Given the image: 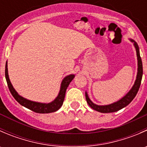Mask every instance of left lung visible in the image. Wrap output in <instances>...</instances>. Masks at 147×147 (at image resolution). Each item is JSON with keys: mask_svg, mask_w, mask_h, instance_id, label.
Listing matches in <instances>:
<instances>
[{"mask_svg": "<svg viewBox=\"0 0 147 147\" xmlns=\"http://www.w3.org/2000/svg\"><path fill=\"white\" fill-rule=\"evenodd\" d=\"M130 40L132 42H134V45L136 48V51H137V56L138 60V72L137 75V79H136L134 84L133 85L132 88L129 90V92L124 97H122L121 100L108 105H95V104H94L91 100H90V99L89 98L87 92H85V97L87 104H88L89 106H90V107L92 108L94 110L97 111V112H101V113H110V112H117V111L119 110V109H122V108L127 106L130 102L134 100L135 96L137 95L138 91H139V87H140L141 85V82H142V75H143V67H142V59H141L140 53H139V46H138L137 43L134 40Z\"/></svg>", "mask_w": 147, "mask_h": 147, "instance_id": "8db88e82", "label": "left lung"}]
</instances>
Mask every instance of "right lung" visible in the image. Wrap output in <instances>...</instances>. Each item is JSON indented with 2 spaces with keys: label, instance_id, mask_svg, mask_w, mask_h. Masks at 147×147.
Instances as JSON below:
<instances>
[{
  "label": "right lung",
  "instance_id": "add662e5",
  "mask_svg": "<svg viewBox=\"0 0 147 147\" xmlns=\"http://www.w3.org/2000/svg\"><path fill=\"white\" fill-rule=\"evenodd\" d=\"M5 79H6L7 84H8V88L10 93L15 100H16L19 104L22 105V106L28 108V109H30V110L33 111V112H36V113H41V114H45V113H50V112H54L58 110L61 106L63 105V102L65 100V92L67 87L69 86V83L71 81L74 79L75 75H69L66 76L62 81L61 86H60V90L59 92L57 97L55 99L54 101L50 102V103H40V102H36L33 101H30L27 99L24 98V97H21L18 94L17 92L16 91L14 88H13V85H12L11 82H10L9 77H8V65H7V62L5 63Z\"/></svg>",
  "mask_w": 147,
  "mask_h": 147
}]
</instances>
